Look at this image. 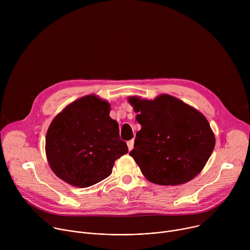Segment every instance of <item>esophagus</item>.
Here are the masks:
<instances>
[{
	"mask_svg": "<svg viewBox=\"0 0 250 250\" xmlns=\"http://www.w3.org/2000/svg\"><path fill=\"white\" fill-rule=\"evenodd\" d=\"M133 140H129V141H127V148H128V150L130 151L132 148H133Z\"/></svg>",
	"mask_w": 250,
	"mask_h": 250,
	"instance_id": "esophagus-1",
	"label": "esophagus"
}]
</instances>
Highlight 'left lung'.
Instances as JSON below:
<instances>
[{
  "mask_svg": "<svg viewBox=\"0 0 250 250\" xmlns=\"http://www.w3.org/2000/svg\"><path fill=\"white\" fill-rule=\"evenodd\" d=\"M141 129L129 155L154 184L177 186L199 175L215 148L216 138L206 117L173 96L154 100L128 97Z\"/></svg>",
  "mask_w": 250,
  "mask_h": 250,
  "instance_id": "left-lung-1",
  "label": "left lung"
}]
</instances>
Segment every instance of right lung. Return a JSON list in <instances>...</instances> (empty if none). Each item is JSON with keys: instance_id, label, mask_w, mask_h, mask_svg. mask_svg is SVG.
Returning a JSON list of instances; mask_svg holds the SVG:
<instances>
[{"instance_id": "right-lung-1", "label": "right lung", "mask_w": 250, "mask_h": 250, "mask_svg": "<svg viewBox=\"0 0 250 250\" xmlns=\"http://www.w3.org/2000/svg\"><path fill=\"white\" fill-rule=\"evenodd\" d=\"M111 104L96 95L84 96L53 119L45 137V153L54 174L67 184L87 188L110 176L115 161L127 153Z\"/></svg>"}]
</instances>
